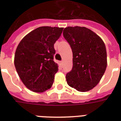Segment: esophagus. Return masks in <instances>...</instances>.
I'll list each match as a JSON object with an SVG mask.
<instances>
[{
    "label": "esophagus",
    "mask_w": 121,
    "mask_h": 121,
    "mask_svg": "<svg viewBox=\"0 0 121 121\" xmlns=\"http://www.w3.org/2000/svg\"><path fill=\"white\" fill-rule=\"evenodd\" d=\"M60 64H61V66H63V61H61Z\"/></svg>",
    "instance_id": "34e87169"
}]
</instances>
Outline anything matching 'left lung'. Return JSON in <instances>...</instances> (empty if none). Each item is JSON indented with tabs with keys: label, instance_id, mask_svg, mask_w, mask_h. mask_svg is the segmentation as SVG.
Returning <instances> with one entry per match:
<instances>
[{
	"label": "left lung",
	"instance_id": "obj_1",
	"mask_svg": "<svg viewBox=\"0 0 121 121\" xmlns=\"http://www.w3.org/2000/svg\"><path fill=\"white\" fill-rule=\"evenodd\" d=\"M63 36L73 53V67L66 75L69 86L86 92L99 83L107 67V52L104 41L85 27H68Z\"/></svg>",
	"mask_w": 121,
	"mask_h": 121
}]
</instances>
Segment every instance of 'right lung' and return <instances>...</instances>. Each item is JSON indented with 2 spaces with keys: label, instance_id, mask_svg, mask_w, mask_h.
I'll list each match as a JSON object with an SVG mask.
<instances>
[{
  "label": "right lung",
  "instance_id": "add662e5",
  "mask_svg": "<svg viewBox=\"0 0 121 121\" xmlns=\"http://www.w3.org/2000/svg\"><path fill=\"white\" fill-rule=\"evenodd\" d=\"M63 27L42 26L27 34L16 49L14 65L20 78L28 89L43 92L51 87L58 71L53 61L54 44Z\"/></svg>",
  "mask_w": 121,
  "mask_h": 121
}]
</instances>
